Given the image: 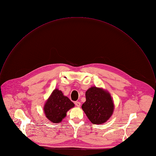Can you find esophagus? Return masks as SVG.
Instances as JSON below:
<instances>
[{
	"label": "esophagus",
	"instance_id": "1",
	"mask_svg": "<svg viewBox=\"0 0 156 156\" xmlns=\"http://www.w3.org/2000/svg\"><path fill=\"white\" fill-rule=\"evenodd\" d=\"M75 105H76V106H77V107H80L81 104H80L79 102H75Z\"/></svg>",
	"mask_w": 156,
	"mask_h": 156
}]
</instances>
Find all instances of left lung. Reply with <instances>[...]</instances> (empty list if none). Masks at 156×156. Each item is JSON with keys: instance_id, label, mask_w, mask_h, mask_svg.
Returning <instances> with one entry per match:
<instances>
[{"instance_id": "left-lung-1", "label": "left lung", "mask_w": 156, "mask_h": 156, "mask_svg": "<svg viewBox=\"0 0 156 156\" xmlns=\"http://www.w3.org/2000/svg\"><path fill=\"white\" fill-rule=\"evenodd\" d=\"M82 108L93 124H102L113 114L114 104L110 93L102 88L91 87L85 93Z\"/></svg>"}]
</instances>
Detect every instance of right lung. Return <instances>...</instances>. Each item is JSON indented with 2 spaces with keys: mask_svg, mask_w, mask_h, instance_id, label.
Returning <instances> with one entry per match:
<instances>
[{
  "mask_svg": "<svg viewBox=\"0 0 156 156\" xmlns=\"http://www.w3.org/2000/svg\"><path fill=\"white\" fill-rule=\"evenodd\" d=\"M73 107H74V103L68 97L64 96L62 91L55 88L45 102L44 111L50 121L58 123L66 117L68 111Z\"/></svg>",
  "mask_w": 156,
  "mask_h": 156,
  "instance_id": "obj_1",
  "label": "right lung"
}]
</instances>
